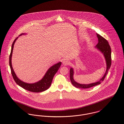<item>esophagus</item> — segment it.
<instances>
[{"mask_svg": "<svg viewBox=\"0 0 124 124\" xmlns=\"http://www.w3.org/2000/svg\"><path fill=\"white\" fill-rule=\"evenodd\" d=\"M62 64H63V65L64 66H68L69 64V62L68 60H64L62 62Z\"/></svg>", "mask_w": 124, "mask_h": 124, "instance_id": "obj_1", "label": "esophagus"}]
</instances>
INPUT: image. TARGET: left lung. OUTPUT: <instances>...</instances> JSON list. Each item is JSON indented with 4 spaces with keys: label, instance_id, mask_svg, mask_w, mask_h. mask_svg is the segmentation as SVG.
Wrapping results in <instances>:
<instances>
[{
    "label": "left lung",
    "instance_id": "1",
    "mask_svg": "<svg viewBox=\"0 0 124 124\" xmlns=\"http://www.w3.org/2000/svg\"><path fill=\"white\" fill-rule=\"evenodd\" d=\"M96 36L98 39V43L95 47L99 51L104 55L107 66V69L104 76L102 78L96 82L88 84H83L76 82L74 79V70L73 68H71L70 69V78L72 85L76 87L79 88H88L92 86L100 84L102 82L108 73L111 65V50L110 46L108 41L103 38L102 36L96 33Z\"/></svg>",
    "mask_w": 124,
    "mask_h": 124
}]
</instances>
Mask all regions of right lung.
Here are the masks:
<instances>
[{"instance_id":"add662e5","label":"right lung","mask_w":124,"mask_h":124,"mask_svg":"<svg viewBox=\"0 0 124 124\" xmlns=\"http://www.w3.org/2000/svg\"><path fill=\"white\" fill-rule=\"evenodd\" d=\"M23 35H26V34H21L18 37ZM18 37L15 39L12 45L11 53L9 55V66L14 80L18 85L29 91L36 93L45 91L47 89H48L49 87L50 86L53 78L55 73L57 72V71L60 67V66L61 65V62H59L56 64H55V65L49 68L47 70V71L46 72V73H45V75L38 82L34 83H28L22 81L21 80L18 78L15 72H14V69L12 67L11 61L14 44L16 40L18 38Z\"/></svg>"}]
</instances>
